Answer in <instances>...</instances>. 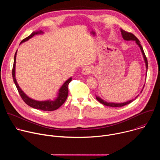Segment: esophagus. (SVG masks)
Returning a JSON list of instances; mask_svg holds the SVG:
<instances>
[{
  "mask_svg": "<svg viewBox=\"0 0 160 160\" xmlns=\"http://www.w3.org/2000/svg\"><path fill=\"white\" fill-rule=\"evenodd\" d=\"M92 68L90 67V66H86V67H84L83 68L82 73L83 75H88L89 73H90L91 72H92Z\"/></svg>",
  "mask_w": 160,
  "mask_h": 160,
  "instance_id": "obj_1",
  "label": "esophagus"
}]
</instances>
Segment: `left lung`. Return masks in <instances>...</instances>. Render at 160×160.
<instances>
[{"label":"left lung","mask_w":160,"mask_h":160,"mask_svg":"<svg viewBox=\"0 0 160 160\" xmlns=\"http://www.w3.org/2000/svg\"><path fill=\"white\" fill-rule=\"evenodd\" d=\"M120 32L122 33V37L124 40H133V41H135L136 44L138 45V46L139 47L140 49H141V51L142 52V56H143V58H144V62H145V65H146V76L147 75V70H148V60H147V58L146 57V55L144 54V52L143 51V48L142 47V45H141L140 43V41L138 39V38H137L134 35H133L132 33H128V32H125V30H122L120 28ZM144 87V85L141 91V93L142 92V91L143 90V88ZM139 96L138 95L134 99H131V100H129L127 102H120V103H117V102H107L104 100H103L102 99H101L100 97L98 96H96V99L99 102H101V104L105 105V106H110V107H122V106H125L127 104H128L130 103H131L132 102H133L134 100H135L136 98H138V96Z\"/></svg>","instance_id":"8db88e82"}]
</instances>
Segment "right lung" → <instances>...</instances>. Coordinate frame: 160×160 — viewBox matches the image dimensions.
Returning <instances> with one entry per match:
<instances>
[{
  "instance_id": "1",
  "label": "right lung",
  "mask_w": 160,
  "mask_h": 160,
  "mask_svg": "<svg viewBox=\"0 0 160 160\" xmlns=\"http://www.w3.org/2000/svg\"><path fill=\"white\" fill-rule=\"evenodd\" d=\"M43 32L41 30H38L36 32H33L32 33V34L25 38L24 40H22L20 44L24 43L27 41H28L29 39L32 38L33 36L37 35H41L43 34ZM17 51H16L15 55H14V64H13V68H12V78L13 81L16 86V88L18 90V92L19 93V95L21 96V98L22 99L25 101V102L30 106V107L37 109H40L43 111H54L57 109H58L66 100V98L68 97V85L70 83V82L72 80V77H71L70 78L66 80L64 83L62 85V86L59 88L58 94H57V97L55 98L53 100L49 99V100H45V101H37L33 99H32L31 98L28 97L23 91L22 90V89L20 88L19 86L16 78V55H17Z\"/></svg>"
}]
</instances>
